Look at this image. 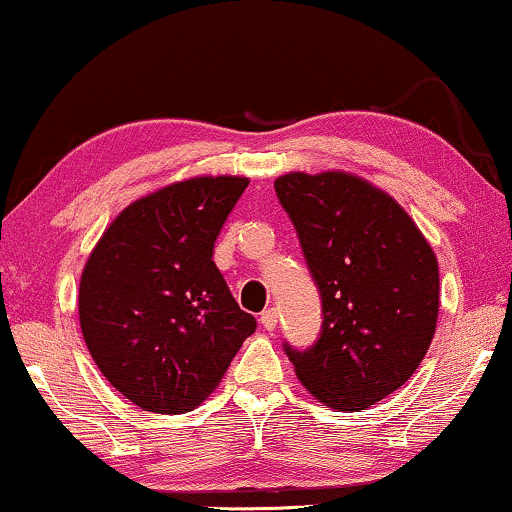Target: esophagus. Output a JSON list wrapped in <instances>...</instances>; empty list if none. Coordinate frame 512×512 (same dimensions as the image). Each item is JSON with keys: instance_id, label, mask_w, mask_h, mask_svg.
Listing matches in <instances>:
<instances>
[{"instance_id": "34e87169", "label": "esophagus", "mask_w": 512, "mask_h": 512, "mask_svg": "<svg viewBox=\"0 0 512 512\" xmlns=\"http://www.w3.org/2000/svg\"><path fill=\"white\" fill-rule=\"evenodd\" d=\"M261 324H263V329H268V331L275 329L277 327V310L275 308L263 310V313H261Z\"/></svg>"}]
</instances>
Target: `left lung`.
<instances>
[{
    "label": "left lung",
    "mask_w": 512,
    "mask_h": 512,
    "mask_svg": "<svg viewBox=\"0 0 512 512\" xmlns=\"http://www.w3.org/2000/svg\"><path fill=\"white\" fill-rule=\"evenodd\" d=\"M322 296V336L284 345L298 381L324 407L360 411L409 381L440 315V270L411 216L348 171L275 181Z\"/></svg>",
    "instance_id": "8db88e82"
}]
</instances>
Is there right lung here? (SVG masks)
<instances>
[{
	"label": "right lung",
	"mask_w": 512,
	"mask_h": 512,
	"mask_svg": "<svg viewBox=\"0 0 512 512\" xmlns=\"http://www.w3.org/2000/svg\"><path fill=\"white\" fill-rule=\"evenodd\" d=\"M247 185L244 176L164 185L119 211L86 258L77 298L84 343L143 411L195 409L256 331L211 258Z\"/></svg>",
	"instance_id": "add662e5"
}]
</instances>
